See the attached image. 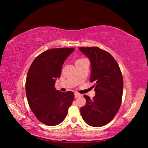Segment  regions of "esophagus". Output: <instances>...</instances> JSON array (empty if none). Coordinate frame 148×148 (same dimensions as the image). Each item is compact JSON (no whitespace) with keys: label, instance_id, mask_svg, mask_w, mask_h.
<instances>
[{"label":"esophagus","instance_id":"obj_1","mask_svg":"<svg viewBox=\"0 0 148 148\" xmlns=\"http://www.w3.org/2000/svg\"><path fill=\"white\" fill-rule=\"evenodd\" d=\"M79 96H81V95L79 93H77V92H75V97L77 98V97H78Z\"/></svg>","mask_w":148,"mask_h":148}]
</instances>
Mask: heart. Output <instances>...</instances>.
<instances>
[{"label": "heart", "mask_w": 148, "mask_h": 148, "mask_svg": "<svg viewBox=\"0 0 148 148\" xmlns=\"http://www.w3.org/2000/svg\"><path fill=\"white\" fill-rule=\"evenodd\" d=\"M85 59H78L77 61H76V62H80V61H82V60H84Z\"/></svg>", "instance_id": "obj_1"}]
</instances>
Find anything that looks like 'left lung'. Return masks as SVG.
<instances>
[{"mask_svg":"<svg viewBox=\"0 0 148 148\" xmlns=\"http://www.w3.org/2000/svg\"><path fill=\"white\" fill-rule=\"evenodd\" d=\"M91 61L90 82L95 83L96 96L86 100L80 109L88 125L94 127L104 126L112 120L120 109L123 95V79L119 64L110 53L97 47H79Z\"/></svg>","mask_w":148,"mask_h":148,"instance_id":"1","label":"left lung"}]
</instances>
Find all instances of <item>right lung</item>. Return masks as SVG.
I'll list each match as a JSON object with an SVG mask.
<instances>
[{"label": "right lung", "instance_id": "right-lung-1", "mask_svg": "<svg viewBox=\"0 0 148 148\" xmlns=\"http://www.w3.org/2000/svg\"><path fill=\"white\" fill-rule=\"evenodd\" d=\"M73 51L74 48L49 49L35 58L28 70L25 89L29 107L39 122L48 126L63 122L73 101L72 91L63 92L55 88L62 65Z\"/></svg>", "mask_w": 148, "mask_h": 148}]
</instances>
